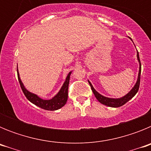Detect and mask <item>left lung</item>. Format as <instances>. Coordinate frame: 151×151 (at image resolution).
Listing matches in <instances>:
<instances>
[{"mask_svg":"<svg viewBox=\"0 0 151 151\" xmlns=\"http://www.w3.org/2000/svg\"><path fill=\"white\" fill-rule=\"evenodd\" d=\"M130 39H132L131 38H129ZM137 58H138V60L139 62V73H138V80L136 82L135 85H134V87L132 88V89L127 94H125V96H123L122 97L120 98H110V97H106L104 96L101 95V94H99L95 89L94 88V87L92 86V85L91 84V82L88 81V83L90 84L91 88V90L94 93V96L97 99V101H99L100 103H101L102 104L106 105V106H110V107H119V106H122L127 103L129 100H131L137 94L138 89H139L140 86V79H141V61H140L139 58V54H138V52H137Z\"/></svg>","mask_w":151,"mask_h":151,"instance_id":"8db88e82","label":"left lung"}]
</instances>
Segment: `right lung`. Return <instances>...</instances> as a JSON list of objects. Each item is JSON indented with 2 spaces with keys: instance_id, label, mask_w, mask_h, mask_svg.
<instances>
[{
  "instance_id": "right-lung-1",
  "label": "right lung",
  "mask_w": 151,
  "mask_h": 151,
  "mask_svg": "<svg viewBox=\"0 0 151 151\" xmlns=\"http://www.w3.org/2000/svg\"><path fill=\"white\" fill-rule=\"evenodd\" d=\"M72 72L68 74L67 77L66 78V81L64 82L62 88H60V91L54 96L52 99L50 100H44L41 99V97H38V95L31 93L30 91L27 90L25 88V86L22 84V81L19 77V74L18 69H17V75H18V79L19 82L20 84V87L22 88V91H23L24 94L28 100L32 104H34L36 106H39V107L42 108L44 110H57L58 109H60L61 107L66 104V101L68 99V88H69V78H70V75H71Z\"/></svg>"
}]
</instances>
